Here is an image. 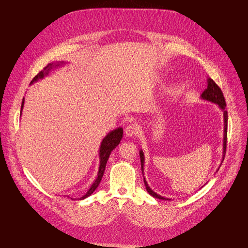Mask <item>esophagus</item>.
Masks as SVG:
<instances>
[{"label": "esophagus", "mask_w": 248, "mask_h": 248, "mask_svg": "<svg viewBox=\"0 0 248 248\" xmlns=\"http://www.w3.org/2000/svg\"><path fill=\"white\" fill-rule=\"evenodd\" d=\"M124 133L127 138H133L137 137L139 134V126L134 124H131L127 125L124 129Z\"/></svg>", "instance_id": "obj_1"}]
</instances>
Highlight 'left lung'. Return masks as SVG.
I'll return each instance as SVG.
<instances>
[{"mask_svg": "<svg viewBox=\"0 0 248 248\" xmlns=\"http://www.w3.org/2000/svg\"><path fill=\"white\" fill-rule=\"evenodd\" d=\"M207 83H208V87H207L205 91L202 92V94L201 95V99L217 105L223 112V124H223L224 125L223 126V144H222V161H223L224 155H226V150H227V136H228V111L226 109V100H224V98H223V95H222L220 88L215 83V81L213 79L208 78ZM140 163H141V171L143 173V170H144L143 169V167H144V153H143L142 150L140 151ZM217 170H218V168H217ZM143 181H144V185H145V188H146L147 192L152 197L157 198L159 200H170V199L164 198V197H162L158 194H156L154 191H152L150 189V187L148 186L144 176H143Z\"/></svg>", "mask_w": 248, "mask_h": 248, "instance_id": "1", "label": "left lung"}]
</instances>
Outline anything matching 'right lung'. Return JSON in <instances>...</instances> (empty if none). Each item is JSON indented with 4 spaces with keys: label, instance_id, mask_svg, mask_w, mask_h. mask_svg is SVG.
<instances>
[{
    "label": "right lung",
    "instance_id": "add662e5",
    "mask_svg": "<svg viewBox=\"0 0 248 248\" xmlns=\"http://www.w3.org/2000/svg\"><path fill=\"white\" fill-rule=\"evenodd\" d=\"M65 62L64 61H58V62H52V63H49L46 67H44L43 70L40 71L33 79L32 81L31 82V84H33L34 82L38 81L39 79H43L46 76H47L49 74V72L53 69V68H56V67H59V66H62L64 65ZM24 104H25V98L22 99V102H21V108H20V116H21V111H22V108H24ZM123 134H124V129L123 127H118L114 130L109 131L107 136L104 138V140H102L101 142V146H100V151H99V158H100V166H99V171H98V177L96 178L95 182L92 184V186L90 187V189L88 190V192L80 198V200H84L86 199L87 197L91 196L94 191L98 188L101 180H102V177L104 175V172H105V168H106V165H107V161L109 157V154L110 152L114 150L121 142L122 139H123ZM72 199V198H71ZM73 200V199H72Z\"/></svg>",
    "mask_w": 248,
    "mask_h": 248
}]
</instances>
